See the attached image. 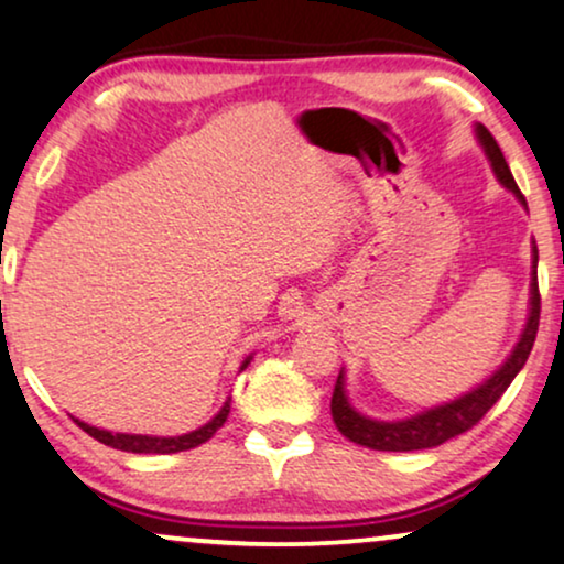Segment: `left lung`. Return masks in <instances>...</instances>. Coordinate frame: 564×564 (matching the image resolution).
I'll return each mask as SVG.
<instances>
[{
	"label": "left lung",
	"instance_id": "8db88e82",
	"mask_svg": "<svg viewBox=\"0 0 564 564\" xmlns=\"http://www.w3.org/2000/svg\"><path fill=\"white\" fill-rule=\"evenodd\" d=\"M478 139L484 144L488 160H491L494 173L497 178L505 183L510 192L525 205V196L514 183L510 165H507L505 154L497 144L488 128L478 126ZM535 262H539V252L533 249V283H531V317H528L525 330H522L518 347L510 355L501 368L494 372L491 378L484 386H478L476 391L465 393L457 402H449L444 406H436V410L423 412V415L399 420V423H378V420L362 417L355 412L347 402V393H344V381L341 376L336 378L334 397H330V415H334L336 429L344 433L349 441H355L359 446H368V449L378 452H415V449H433V446L444 444L459 433L470 431L473 425H478L480 420L494 404L499 402L501 393L507 391V386L514 381L522 365H525L528 355H531L535 334H539V317H541V294H539V275H535Z\"/></svg>",
	"mask_w": 564,
	"mask_h": 564
}]
</instances>
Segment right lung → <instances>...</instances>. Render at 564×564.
Masks as SVG:
<instances>
[{"label":"right lung","mask_w":564,"mask_h":564,"mask_svg":"<svg viewBox=\"0 0 564 564\" xmlns=\"http://www.w3.org/2000/svg\"><path fill=\"white\" fill-rule=\"evenodd\" d=\"M247 362L241 365V368H247ZM230 412V402L223 404V410L217 412V415L209 420L207 425H202L199 431H192V433H183V436H173V438H160V436H133V433H110V431H99L94 429V425H86L76 420L78 429L86 431L88 436L97 438L99 444L105 446H112V449H120V452H133V454H175V452H186V449H194V446L205 444L217 433L223 423H226Z\"/></svg>","instance_id":"1"}]
</instances>
